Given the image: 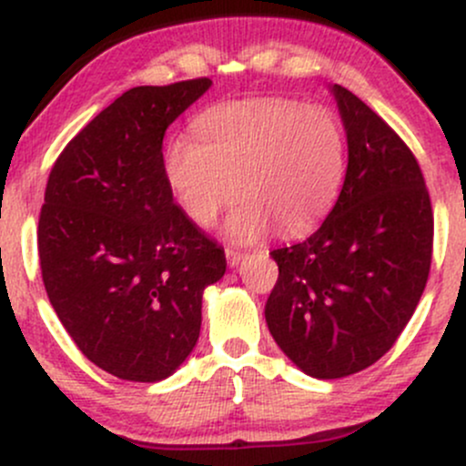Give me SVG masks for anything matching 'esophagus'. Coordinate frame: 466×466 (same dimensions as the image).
<instances>
[{
    "label": "esophagus",
    "mask_w": 466,
    "mask_h": 466,
    "mask_svg": "<svg viewBox=\"0 0 466 466\" xmlns=\"http://www.w3.org/2000/svg\"><path fill=\"white\" fill-rule=\"evenodd\" d=\"M226 258H228V265L229 267H237L238 263H240V260H243L245 258V254H243V251H238V249H226Z\"/></svg>",
    "instance_id": "34e87169"
}]
</instances>
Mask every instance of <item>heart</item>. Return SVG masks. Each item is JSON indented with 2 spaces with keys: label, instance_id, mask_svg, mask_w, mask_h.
<instances>
[{
  "label": "heart",
  "instance_id": "obj_1",
  "mask_svg": "<svg viewBox=\"0 0 466 466\" xmlns=\"http://www.w3.org/2000/svg\"><path fill=\"white\" fill-rule=\"evenodd\" d=\"M199 137L177 136L164 153L166 184L184 215L212 226L243 197L226 234L254 243L278 226L285 237L307 232L333 208L346 173V136L326 106L265 98L208 109Z\"/></svg>",
  "mask_w": 466,
  "mask_h": 466
}]
</instances>
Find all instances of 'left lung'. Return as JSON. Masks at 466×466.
<instances>
[{
  "mask_svg": "<svg viewBox=\"0 0 466 466\" xmlns=\"http://www.w3.org/2000/svg\"><path fill=\"white\" fill-rule=\"evenodd\" d=\"M349 142L344 186L302 243L271 251L278 280L265 319L304 374L341 379L392 349L431 265L434 215L420 166L363 100L333 85Z\"/></svg>",
  "mask_w": 466,
  "mask_h": 466,
  "instance_id": "1",
  "label": "left lung"
}]
</instances>
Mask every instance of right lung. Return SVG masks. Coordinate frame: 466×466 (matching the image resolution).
<instances>
[{
	"label": "right lung",
	"mask_w": 466,
	"mask_h": 466,
	"mask_svg": "<svg viewBox=\"0 0 466 466\" xmlns=\"http://www.w3.org/2000/svg\"><path fill=\"white\" fill-rule=\"evenodd\" d=\"M210 78L133 87L63 148L39 217L41 276L80 352L127 381L170 377L195 349L226 254L166 184L164 133Z\"/></svg>",
	"instance_id": "obj_1"
}]
</instances>
